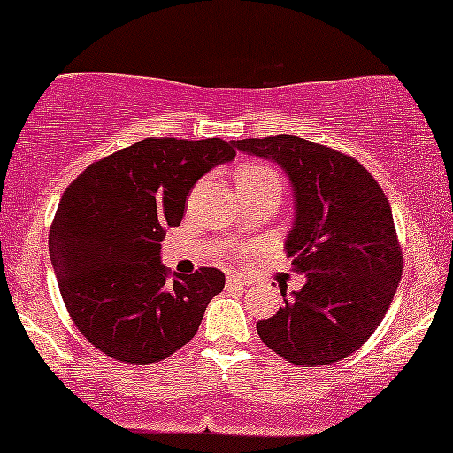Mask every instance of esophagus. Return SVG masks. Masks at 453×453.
Listing matches in <instances>:
<instances>
[{"label":"esophagus","mask_w":453,"mask_h":453,"mask_svg":"<svg viewBox=\"0 0 453 453\" xmlns=\"http://www.w3.org/2000/svg\"><path fill=\"white\" fill-rule=\"evenodd\" d=\"M226 282L228 284H237V287H246V284H250V278H246V276H243V273L231 272L226 276Z\"/></svg>","instance_id":"obj_1"}]
</instances>
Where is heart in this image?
Here are the masks:
<instances>
[{
	"label": "heart",
	"mask_w": 453,
	"mask_h": 453,
	"mask_svg": "<svg viewBox=\"0 0 453 453\" xmlns=\"http://www.w3.org/2000/svg\"><path fill=\"white\" fill-rule=\"evenodd\" d=\"M263 180H278L276 171L263 165H248L237 173V186L257 184V181H263Z\"/></svg>",
	"instance_id": "1"
}]
</instances>
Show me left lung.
<instances>
[{"label":"left lung","mask_w":453,"mask_h":453,"mask_svg":"<svg viewBox=\"0 0 453 453\" xmlns=\"http://www.w3.org/2000/svg\"><path fill=\"white\" fill-rule=\"evenodd\" d=\"M243 154L276 162L293 188L287 254L306 284L257 332L287 362L312 368L349 357L383 321L403 250L388 196L350 156L291 134L233 141Z\"/></svg>","instance_id":"1"}]
</instances>
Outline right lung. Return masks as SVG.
I'll list each match as a JSON object with an SVG mask.
<instances>
[{"mask_svg":"<svg viewBox=\"0 0 453 453\" xmlns=\"http://www.w3.org/2000/svg\"><path fill=\"white\" fill-rule=\"evenodd\" d=\"M222 139H143L94 162L65 188L49 233L64 303L79 332L109 357L154 364L195 338L225 273H169L166 228L213 166L235 158Z\"/></svg>","mask_w":453,"mask_h":453,"instance_id":"obj_1","label":"right lung"}]
</instances>
